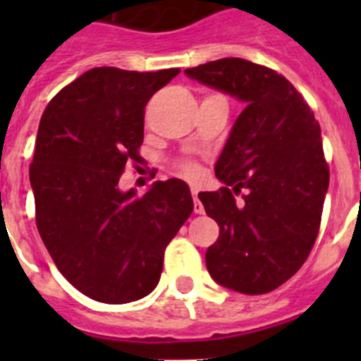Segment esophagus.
Listing matches in <instances>:
<instances>
[{"label": "esophagus", "instance_id": "esophagus-1", "mask_svg": "<svg viewBox=\"0 0 361 361\" xmlns=\"http://www.w3.org/2000/svg\"><path fill=\"white\" fill-rule=\"evenodd\" d=\"M191 193H193V212H195L197 215H202V213H204V206H202V202H200V200H199V195H197V190H193V191H191Z\"/></svg>", "mask_w": 361, "mask_h": 361}]
</instances>
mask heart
<instances>
[{
    "label": "heart",
    "mask_w": 361,
    "mask_h": 361,
    "mask_svg": "<svg viewBox=\"0 0 361 361\" xmlns=\"http://www.w3.org/2000/svg\"><path fill=\"white\" fill-rule=\"evenodd\" d=\"M180 170H183V173L186 175V177H190V178H195L197 173H199V171H197V168L193 164H183V168H180Z\"/></svg>",
    "instance_id": "1"
}]
</instances>
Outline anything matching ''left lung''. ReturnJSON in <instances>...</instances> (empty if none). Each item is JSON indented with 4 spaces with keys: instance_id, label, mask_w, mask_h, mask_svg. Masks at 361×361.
Wrapping results in <instances>:
<instances>
[{
    "instance_id": "obj_1",
    "label": "left lung",
    "mask_w": 361,
    "mask_h": 361,
    "mask_svg": "<svg viewBox=\"0 0 361 361\" xmlns=\"http://www.w3.org/2000/svg\"><path fill=\"white\" fill-rule=\"evenodd\" d=\"M184 73L245 103L215 164L224 186L199 199L220 228L206 251L212 279L264 295L295 275L317 240L329 188L320 124L295 86L267 66L226 57ZM242 187L238 207L232 193Z\"/></svg>"
}]
</instances>
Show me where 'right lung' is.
Instances as JSON below:
<instances>
[{
    "mask_svg": "<svg viewBox=\"0 0 361 361\" xmlns=\"http://www.w3.org/2000/svg\"><path fill=\"white\" fill-rule=\"evenodd\" d=\"M178 72L92 68L41 117L30 164L37 231L61 275L97 302L128 304L157 288L166 245L193 212L180 178L145 195L119 190L126 162H141L146 103Z\"/></svg>",
    "mask_w": 361,
    "mask_h": 361,
    "instance_id": "add662e5",
    "label": "right lung"
}]
</instances>
